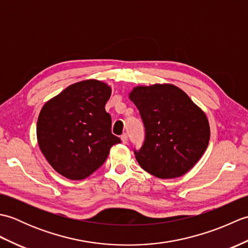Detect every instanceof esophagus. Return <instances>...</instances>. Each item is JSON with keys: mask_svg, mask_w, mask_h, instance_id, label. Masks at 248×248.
<instances>
[{"mask_svg": "<svg viewBox=\"0 0 248 248\" xmlns=\"http://www.w3.org/2000/svg\"><path fill=\"white\" fill-rule=\"evenodd\" d=\"M121 141H123L124 144H128V134L127 133H124L121 135Z\"/></svg>", "mask_w": 248, "mask_h": 248, "instance_id": "obj_1", "label": "esophagus"}]
</instances>
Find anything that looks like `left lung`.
Segmentation results:
<instances>
[{
    "label": "left lung",
    "instance_id": "8db88e82",
    "mask_svg": "<svg viewBox=\"0 0 248 248\" xmlns=\"http://www.w3.org/2000/svg\"><path fill=\"white\" fill-rule=\"evenodd\" d=\"M145 127L134 155L140 167L161 179L180 177L196 164L210 140L204 113L170 84L139 86L130 93Z\"/></svg>",
    "mask_w": 248,
    "mask_h": 248
}]
</instances>
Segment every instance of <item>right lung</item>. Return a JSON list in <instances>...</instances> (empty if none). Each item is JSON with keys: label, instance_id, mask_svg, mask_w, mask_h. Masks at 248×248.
Instances as JSON below:
<instances>
[{"label": "right lung", "instance_id": "right-lung-1", "mask_svg": "<svg viewBox=\"0 0 248 248\" xmlns=\"http://www.w3.org/2000/svg\"><path fill=\"white\" fill-rule=\"evenodd\" d=\"M110 88L96 80L72 84L41 108L37 140L54 170L81 180L107 160L110 147L120 143L112 134V118L105 110Z\"/></svg>", "mask_w": 248, "mask_h": 248}]
</instances>
